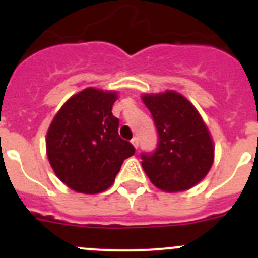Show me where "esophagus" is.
Here are the masks:
<instances>
[{"label": "esophagus", "mask_w": 258, "mask_h": 258, "mask_svg": "<svg viewBox=\"0 0 258 258\" xmlns=\"http://www.w3.org/2000/svg\"><path fill=\"white\" fill-rule=\"evenodd\" d=\"M132 145L134 146V149H138V146H140V141H138V138H137V137H134L133 140H132Z\"/></svg>", "instance_id": "obj_1"}]
</instances>
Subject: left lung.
I'll use <instances>...</instances> for the list:
<instances>
[{
	"instance_id": "left-lung-1",
	"label": "left lung",
	"mask_w": 258,
	"mask_h": 258,
	"mask_svg": "<svg viewBox=\"0 0 258 258\" xmlns=\"http://www.w3.org/2000/svg\"><path fill=\"white\" fill-rule=\"evenodd\" d=\"M143 103L155 121L159 142L142 152V168L150 181L165 192L188 190L199 183L214 159L213 141L202 116L175 92L146 94Z\"/></svg>"
}]
</instances>
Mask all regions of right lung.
I'll list each match as a JSON object with an SVG mask.
<instances>
[{
	"instance_id": "add662e5",
	"label": "right lung",
	"mask_w": 258,
	"mask_h": 258,
	"mask_svg": "<svg viewBox=\"0 0 258 258\" xmlns=\"http://www.w3.org/2000/svg\"><path fill=\"white\" fill-rule=\"evenodd\" d=\"M115 92L88 88L66 102L52 118L46 151L56 177L70 188L98 194L113 183L133 145L118 136L112 115Z\"/></svg>"
}]
</instances>
